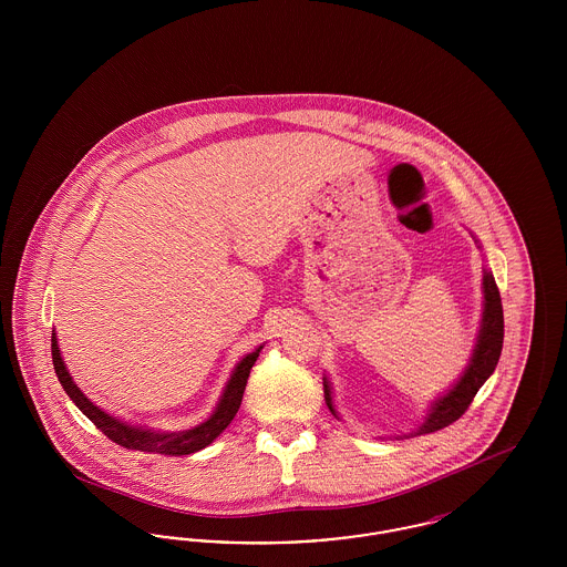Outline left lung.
Masks as SVG:
<instances>
[{"label": "left lung", "mask_w": 567, "mask_h": 567, "mask_svg": "<svg viewBox=\"0 0 567 567\" xmlns=\"http://www.w3.org/2000/svg\"><path fill=\"white\" fill-rule=\"evenodd\" d=\"M478 243V240H476ZM502 344H504V310H502V297L497 291L495 278L491 270L483 271V319H481V329L476 336V344L470 357V363L465 365L463 374L457 378V382L435 398L423 423L412 430L410 433H402L398 437H414L423 433H433L437 430L449 427L455 423L458 416L472 404L474 395L478 389L486 382V378L495 372V365L502 354ZM324 402L329 405L331 414L338 416V410L333 405V395H331V384L329 378H323Z\"/></svg>", "instance_id": "8db88e82"}]
</instances>
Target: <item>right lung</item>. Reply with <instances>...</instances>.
<instances>
[{
  "label": "right lung",
  "mask_w": 567,
  "mask_h": 567,
  "mask_svg": "<svg viewBox=\"0 0 567 567\" xmlns=\"http://www.w3.org/2000/svg\"><path fill=\"white\" fill-rule=\"evenodd\" d=\"M51 349H53V365L54 374L59 378L63 391L68 393V398L79 405L82 414L104 433L109 435L112 442L125 446V449H132V451H142V453H159V455H172V457H181V455H190V453H197L202 449H206L208 444H213L216 437L220 433L227 430V425L234 421L238 408L243 404L244 389H246V380L250 374V368L255 365L259 352L264 349L257 347L255 351L248 352L246 357H243L238 361V365L234 368L231 377L227 380L223 393H220V400L216 404L213 414L190 427V430H183V432H155V430H148V427H142V425H132L118 416H112L106 410H102L100 405L93 404L81 389L76 386L74 378L70 377L68 368H65V361L61 357L59 351V342H56V333L53 331V338H51Z\"/></svg>",
  "instance_id": "right-lung-1"
}]
</instances>
